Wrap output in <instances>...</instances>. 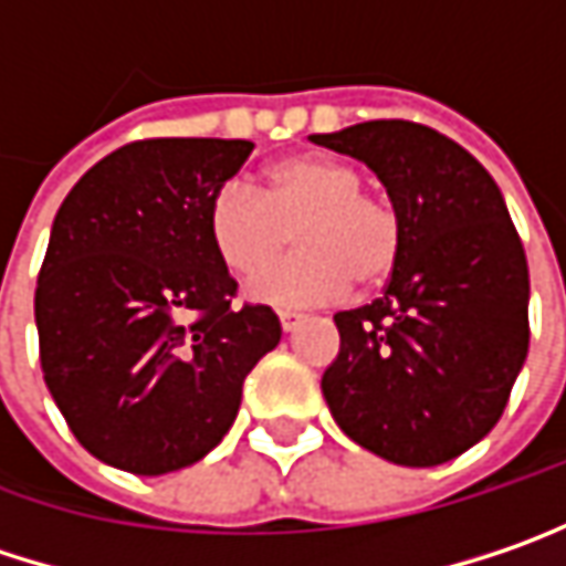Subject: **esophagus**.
Returning <instances> with one entry per match:
<instances>
[{
	"label": "esophagus",
	"mask_w": 566,
	"mask_h": 566,
	"mask_svg": "<svg viewBox=\"0 0 566 566\" xmlns=\"http://www.w3.org/2000/svg\"><path fill=\"white\" fill-rule=\"evenodd\" d=\"M279 319H282V329H284V333H291V329H294V326H297V323H301L304 316L294 314V311H282V314H279Z\"/></svg>",
	"instance_id": "esophagus-1"
}]
</instances>
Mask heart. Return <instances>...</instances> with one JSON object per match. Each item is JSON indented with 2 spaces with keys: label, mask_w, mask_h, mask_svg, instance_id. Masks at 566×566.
I'll use <instances>...</instances> for the list:
<instances>
[{
  "label": "heart",
  "mask_w": 566,
  "mask_h": 566,
  "mask_svg": "<svg viewBox=\"0 0 566 566\" xmlns=\"http://www.w3.org/2000/svg\"><path fill=\"white\" fill-rule=\"evenodd\" d=\"M298 233L305 250L264 271ZM208 237L217 259L252 284V297L279 307L326 304L390 279L403 252V217L381 191H365L361 172L326 153L284 156L262 188L223 182L208 201Z\"/></svg>",
  "instance_id": "1"
}]
</instances>
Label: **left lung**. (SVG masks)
I'll return each mask as SVG.
<instances>
[{"instance_id":"1","label":"left lung","mask_w":566,"mask_h":566,"mask_svg":"<svg viewBox=\"0 0 566 566\" xmlns=\"http://www.w3.org/2000/svg\"><path fill=\"white\" fill-rule=\"evenodd\" d=\"M378 172L403 252L378 301L339 311L323 397L339 429L394 464L432 468L478 446L528 352V262L481 163L413 120L314 134Z\"/></svg>"}]
</instances>
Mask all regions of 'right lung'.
Masks as SVG:
<instances>
[{"mask_svg": "<svg viewBox=\"0 0 566 566\" xmlns=\"http://www.w3.org/2000/svg\"><path fill=\"white\" fill-rule=\"evenodd\" d=\"M250 153V140H134L53 217L34 291L41 371L80 446L112 468L156 478L205 458L282 339L272 307H233L208 237V201Z\"/></svg>", "mask_w": 566, "mask_h": 566, "instance_id": "right-lung-1", "label": "right lung"}]
</instances>
